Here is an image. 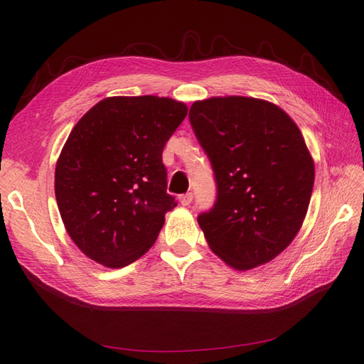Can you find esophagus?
I'll list each match as a JSON object with an SVG mask.
<instances>
[{"label":"esophagus","instance_id":"34e87169","mask_svg":"<svg viewBox=\"0 0 364 364\" xmlns=\"http://www.w3.org/2000/svg\"><path fill=\"white\" fill-rule=\"evenodd\" d=\"M179 200L183 206H188L191 202H193V193H186V194H182L179 197Z\"/></svg>","mask_w":364,"mask_h":364}]
</instances>
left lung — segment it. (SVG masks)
<instances>
[{"label": "left lung", "mask_w": 364, "mask_h": 364, "mask_svg": "<svg viewBox=\"0 0 364 364\" xmlns=\"http://www.w3.org/2000/svg\"><path fill=\"white\" fill-rule=\"evenodd\" d=\"M190 123L214 171V206L197 217L209 247L235 270L269 262L304 223L314 162L294 121L252 97L196 102Z\"/></svg>", "instance_id": "obj_1"}]
</instances>
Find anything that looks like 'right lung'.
Returning a JSON list of instances; mask_svg holds the SVG:
<instances>
[{"instance_id": "add662e5", "label": "right lung", "mask_w": 364, "mask_h": 364, "mask_svg": "<svg viewBox=\"0 0 364 364\" xmlns=\"http://www.w3.org/2000/svg\"><path fill=\"white\" fill-rule=\"evenodd\" d=\"M188 107L167 97H109L74 126L56 164L63 225L86 257L119 269L155 243L167 193L162 150Z\"/></svg>"}]
</instances>
